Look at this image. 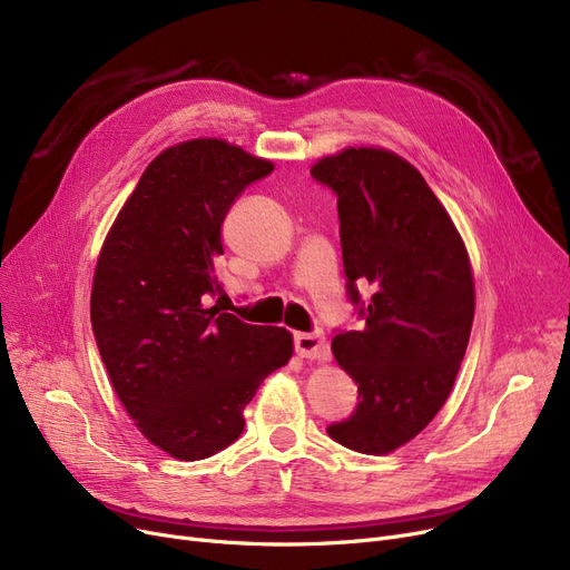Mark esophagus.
Listing matches in <instances>:
<instances>
[{"mask_svg": "<svg viewBox=\"0 0 570 570\" xmlns=\"http://www.w3.org/2000/svg\"><path fill=\"white\" fill-rule=\"evenodd\" d=\"M295 353L301 357H307V361H327L331 348H327L323 333H297Z\"/></svg>", "mask_w": 570, "mask_h": 570, "instance_id": "obj_1", "label": "esophagus"}]
</instances>
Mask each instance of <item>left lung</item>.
<instances>
[{
	"instance_id": "left-lung-1",
	"label": "left lung",
	"mask_w": 570,
	"mask_h": 570,
	"mask_svg": "<svg viewBox=\"0 0 570 570\" xmlns=\"http://www.w3.org/2000/svg\"><path fill=\"white\" fill-rule=\"evenodd\" d=\"M312 175L337 194L351 303H361L357 282L374 288L363 331L333 340L357 406L327 434L387 455L421 434L453 391L475 309L471 261L425 177L391 149L346 147Z\"/></svg>"
}]
</instances>
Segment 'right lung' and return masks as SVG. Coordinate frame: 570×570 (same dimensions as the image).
<instances>
[{
  "label": "right lung",
  "mask_w": 570,
  "mask_h": 570,
  "mask_svg": "<svg viewBox=\"0 0 570 570\" xmlns=\"http://www.w3.org/2000/svg\"><path fill=\"white\" fill-rule=\"evenodd\" d=\"M273 168L222 138L166 147L99 252L89 314L101 361L134 425L175 460L230 445L263 379L293 355L286 327L205 305L219 291L226 213Z\"/></svg>",
  "instance_id": "1"
}]
</instances>
